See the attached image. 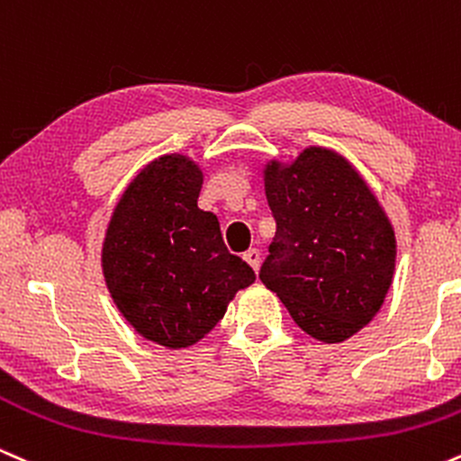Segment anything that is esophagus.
<instances>
[{
	"label": "esophagus",
	"instance_id": "obj_1",
	"mask_svg": "<svg viewBox=\"0 0 461 461\" xmlns=\"http://www.w3.org/2000/svg\"><path fill=\"white\" fill-rule=\"evenodd\" d=\"M245 260L251 264L253 271H258L260 268V251L258 249H249V251H245Z\"/></svg>",
	"mask_w": 461,
	"mask_h": 461
}]
</instances>
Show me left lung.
<instances>
[{"instance_id":"8db88e82","label":"left lung","mask_w":461,"mask_h":461,"mask_svg":"<svg viewBox=\"0 0 461 461\" xmlns=\"http://www.w3.org/2000/svg\"><path fill=\"white\" fill-rule=\"evenodd\" d=\"M264 190L277 231L262 284L316 340H347L373 321L393 284L388 216L356 168L321 147L290 167L268 164Z\"/></svg>"}]
</instances>
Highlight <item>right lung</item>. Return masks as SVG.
<instances>
[{"label":"right lung","mask_w":461,"mask_h":461,"mask_svg":"<svg viewBox=\"0 0 461 461\" xmlns=\"http://www.w3.org/2000/svg\"><path fill=\"white\" fill-rule=\"evenodd\" d=\"M199 167L162 156L136 176L105 231L102 267L116 308L140 336L168 348L194 345L227 303L256 282L227 251L219 219L197 205Z\"/></svg>","instance_id":"obj_1"}]
</instances>
